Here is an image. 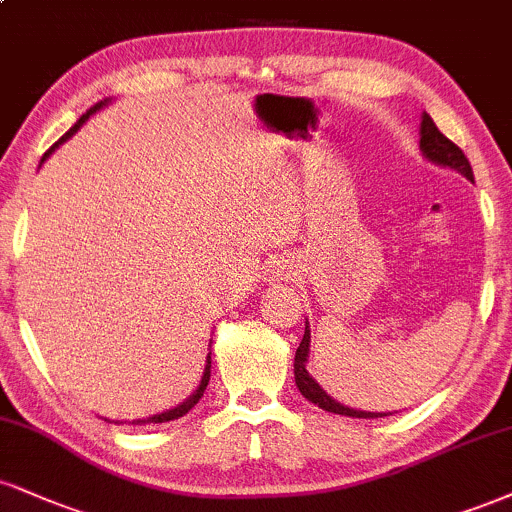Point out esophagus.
Wrapping results in <instances>:
<instances>
[{"label": "esophagus", "instance_id": "1", "mask_svg": "<svg viewBox=\"0 0 512 512\" xmlns=\"http://www.w3.org/2000/svg\"><path fill=\"white\" fill-rule=\"evenodd\" d=\"M288 267H276V272H274V276H288V272H286Z\"/></svg>", "mask_w": 512, "mask_h": 512}]
</instances>
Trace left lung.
Listing matches in <instances>:
<instances>
[{
	"mask_svg": "<svg viewBox=\"0 0 512 512\" xmlns=\"http://www.w3.org/2000/svg\"><path fill=\"white\" fill-rule=\"evenodd\" d=\"M420 150H422V157L427 159V162H432L436 166H446V169L458 171L460 176L467 178V181H474L472 166H470V162H467V157L463 155V150H460L455 143H451V140H448L446 135L436 128V123L432 121V116H429L427 112L422 114V123H420ZM310 341H312L310 326H307V322H305L303 341H300L298 350H295L293 372H295V386H298V391L303 393L310 403L319 405V408L326 412H334V415L360 417V420H374V417L389 415V412H367V410L348 408V405L338 403V400L331 398L329 393H326L322 386H319L317 381L310 377V372H307V360H310Z\"/></svg>",
	"mask_w": 512,
	"mask_h": 512,
	"instance_id": "8db88e82",
	"label": "left lung"
}]
</instances>
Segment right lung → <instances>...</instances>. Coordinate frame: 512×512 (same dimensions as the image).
Segmentation results:
<instances>
[{
    "label": "right lung",
    "instance_id": "add662e5",
    "mask_svg": "<svg viewBox=\"0 0 512 512\" xmlns=\"http://www.w3.org/2000/svg\"><path fill=\"white\" fill-rule=\"evenodd\" d=\"M109 102H112V100H102V102H97L95 107H90L88 112H85L83 116H80V119H78L76 123H73V126H71V131L66 133L64 138L59 140V143H54L52 147H49V150L45 152V157H42V162H45V159H47L49 155H52V152L57 150V147H59L61 143H66V140H69L71 135L76 133L78 128L83 126V123L90 119L92 114H95V112H100V109H102V107H107ZM209 369H212V353H207V360H205V372H202V379H200V384H197V389H195L193 393H190V396H188L186 400H183L181 405H176V408H171V410H164V412H159V415H152V417H147V420H133V424H162V422H171V420H178V417H183V415H186L188 410H193L195 405H197V400L202 398V393H205L207 384H209ZM107 422H109V420H107ZM114 424H119V422H114Z\"/></svg>",
    "mask_w": 512,
    "mask_h": 512
}]
</instances>
